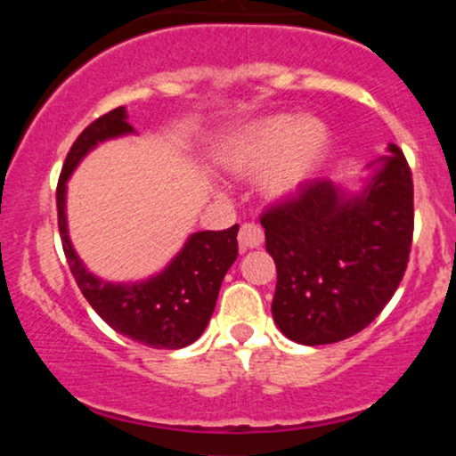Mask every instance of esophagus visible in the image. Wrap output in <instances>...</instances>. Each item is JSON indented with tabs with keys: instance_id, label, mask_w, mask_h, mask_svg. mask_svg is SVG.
<instances>
[{
	"instance_id": "1",
	"label": "esophagus",
	"mask_w": 456,
	"mask_h": 456,
	"mask_svg": "<svg viewBox=\"0 0 456 456\" xmlns=\"http://www.w3.org/2000/svg\"><path fill=\"white\" fill-rule=\"evenodd\" d=\"M238 242H240V248H242V250L259 248L261 242H264V229H261L259 224H255V223H244L242 227H240Z\"/></svg>"
}]
</instances>
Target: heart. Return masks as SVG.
<instances>
[{
  "label": "heart",
  "mask_w": 456,
  "mask_h": 456,
  "mask_svg": "<svg viewBox=\"0 0 456 456\" xmlns=\"http://www.w3.org/2000/svg\"><path fill=\"white\" fill-rule=\"evenodd\" d=\"M330 145L326 124L305 115H272L233 130L218 148V165L233 175L264 169L261 186L268 197L296 192L317 171Z\"/></svg>",
  "instance_id": "b5f03b06"
}]
</instances>
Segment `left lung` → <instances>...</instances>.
I'll return each instance as SVG.
<instances>
[{
    "mask_svg": "<svg viewBox=\"0 0 456 456\" xmlns=\"http://www.w3.org/2000/svg\"><path fill=\"white\" fill-rule=\"evenodd\" d=\"M360 192L305 182L261 214L276 264L272 315L291 341L354 337L384 311L407 270L413 235L411 169L395 143Z\"/></svg>",
    "mask_w": 456,
    "mask_h": 456,
    "instance_id": "left-lung-1",
    "label": "left lung"
}]
</instances>
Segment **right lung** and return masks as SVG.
Segmentation results:
<instances>
[{"mask_svg":"<svg viewBox=\"0 0 456 456\" xmlns=\"http://www.w3.org/2000/svg\"><path fill=\"white\" fill-rule=\"evenodd\" d=\"M133 133L124 107L101 115L78 134L57 182V227L78 289L115 332L154 349L195 343L210 322L221 282L238 257V224L223 232H199L160 274L141 282L96 279L77 257L66 227V182L78 160L102 141Z\"/></svg>","mask_w":456,"mask_h":456,"instance_id":"obj_1","label":"right lung"}]
</instances>
